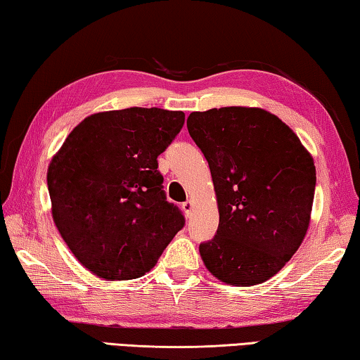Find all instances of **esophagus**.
<instances>
[{
    "label": "esophagus",
    "instance_id": "esophagus-1",
    "mask_svg": "<svg viewBox=\"0 0 360 360\" xmlns=\"http://www.w3.org/2000/svg\"><path fill=\"white\" fill-rule=\"evenodd\" d=\"M181 208H182V211H184V212H186V216L188 217V216H191V214H192V210H193V203L191 202V200H187V202H184V203H182V205H181Z\"/></svg>",
    "mask_w": 360,
    "mask_h": 360
}]
</instances>
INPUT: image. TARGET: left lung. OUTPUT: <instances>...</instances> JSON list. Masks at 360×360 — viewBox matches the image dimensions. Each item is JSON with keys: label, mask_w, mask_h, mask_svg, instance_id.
<instances>
[{"label": "left lung", "mask_w": 360, "mask_h": 360, "mask_svg": "<svg viewBox=\"0 0 360 360\" xmlns=\"http://www.w3.org/2000/svg\"><path fill=\"white\" fill-rule=\"evenodd\" d=\"M187 130L217 195V231L200 245L206 268L231 285L266 281L308 230L316 188L311 155L283 120L259 108L192 112Z\"/></svg>", "instance_id": "obj_1"}]
</instances>
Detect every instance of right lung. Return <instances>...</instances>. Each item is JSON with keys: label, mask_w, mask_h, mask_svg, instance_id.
I'll return each instance as SVG.
<instances>
[{"label": "right lung", "mask_w": 360, "mask_h": 360, "mask_svg": "<svg viewBox=\"0 0 360 360\" xmlns=\"http://www.w3.org/2000/svg\"><path fill=\"white\" fill-rule=\"evenodd\" d=\"M186 115L129 108L84 119L52 158V216L71 252L105 279L148 273L184 227L167 200L157 157L178 136Z\"/></svg>", "instance_id": "add662e5"}]
</instances>
